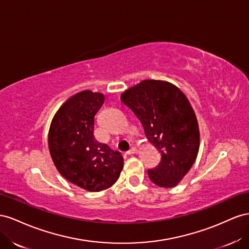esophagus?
Instances as JSON below:
<instances>
[{
	"mask_svg": "<svg viewBox=\"0 0 249 249\" xmlns=\"http://www.w3.org/2000/svg\"><path fill=\"white\" fill-rule=\"evenodd\" d=\"M138 153V149L136 147H132L129 151H127V154L128 155H132V154H136Z\"/></svg>",
	"mask_w": 249,
	"mask_h": 249,
	"instance_id": "1",
	"label": "esophagus"
}]
</instances>
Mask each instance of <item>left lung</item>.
Returning a JSON list of instances; mask_svg holds the SVG:
<instances>
[{"mask_svg":"<svg viewBox=\"0 0 249 249\" xmlns=\"http://www.w3.org/2000/svg\"><path fill=\"white\" fill-rule=\"evenodd\" d=\"M121 100L144 127L147 140L160 153L148 176L160 188H174L196 160L200 133L195 111L182 91L171 82L146 79L126 89Z\"/></svg>","mask_w":249,"mask_h":249,"instance_id":"8db88e82","label":"left lung"}]
</instances>
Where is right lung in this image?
<instances>
[{
	"mask_svg": "<svg viewBox=\"0 0 249 249\" xmlns=\"http://www.w3.org/2000/svg\"><path fill=\"white\" fill-rule=\"evenodd\" d=\"M105 96L82 90L63 103L54 115L48 134L51 158L58 172L89 192L110 188L124 166L122 155L98 142L95 116Z\"/></svg>",
	"mask_w": 249,
	"mask_h": 249,
	"instance_id": "add662e5",
	"label": "right lung"
}]
</instances>
